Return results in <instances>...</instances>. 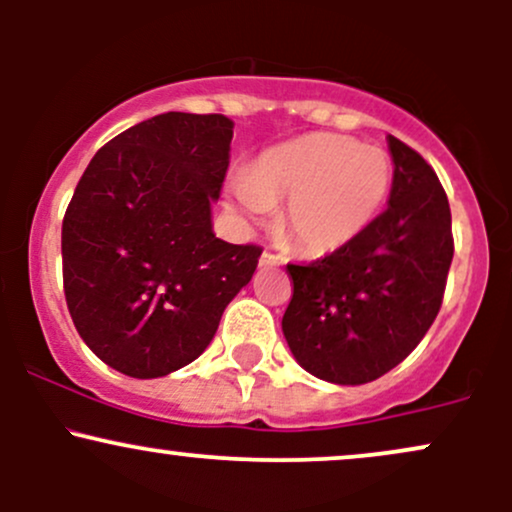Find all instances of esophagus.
I'll return each instance as SVG.
<instances>
[{
    "instance_id": "34e87169",
    "label": "esophagus",
    "mask_w": 512,
    "mask_h": 512,
    "mask_svg": "<svg viewBox=\"0 0 512 512\" xmlns=\"http://www.w3.org/2000/svg\"><path fill=\"white\" fill-rule=\"evenodd\" d=\"M281 264V257L274 255V252L264 250L262 257H260V267H279Z\"/></svg>"
}]
</instances>
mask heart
Segmentation results:
<instances>
[{"label":"heart","mask_w":512,"mask_h":512,"mask_svg":"<svg viewBox=\"0 0 512 512\" xmlns=\"http://www.w3.org/2000/svg\"><path fill=\"white\" fill-rule=\"evenodd\" d=\"M392 190V158L344 134H305L264 151L245 178L228 185V204L257 219L284 202L281 233L305 255H330L373 226Z\"/></svg>","instance_id":"obj_1"}]
</instances>
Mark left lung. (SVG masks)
<instances>
[{"label":"left lung","mask_w":512,"mask_h":512,"mask_svg":"<svg viewBox=\"0 0 512 512\" xmlns=\"http://www.w3.org/2000/svg\"><path fill=\"white\" fill-rule=\"evenodd\" d=\"M395 175L387 209L363 236L310 264H289L293 296L281 330L315 378L363 385L402 363L443 303L452 219L433 168L387 137Z\"/></svg>","instance_id":"obj_1"}]
</instances>
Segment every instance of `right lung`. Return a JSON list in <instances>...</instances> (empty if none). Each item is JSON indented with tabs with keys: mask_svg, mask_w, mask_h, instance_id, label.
I'll return each instance as SVG.
<instances>
[{
	"mask_svg": "<svg viewBox=\"0 0 512 512\" xmlns=\"http://www.w3.org/2000/svg\"><path fill=\"white\" fill-rule=\"evenodd\" d=\"M223 115L163 113L91 158L62 223L64 296L88 349L129 378H163L211 344L262 250L216 238L231 158Z\"/></svg>",
	"mask_w": 512,
	"mask_h": 512,
	"instance_id": "right-lung-1",
	"label": "right lung"
}]
</instances>
